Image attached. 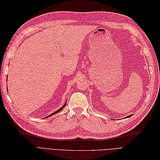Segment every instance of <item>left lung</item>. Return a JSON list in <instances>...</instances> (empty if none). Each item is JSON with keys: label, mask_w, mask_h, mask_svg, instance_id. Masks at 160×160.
I'll return each instance as SVG.
<instances>
[{"label": "left lung", "mask_w": 160, "mask_h": 160, "mask_svg": "<svg viewBox=\"0 0 160 160\" xmlns=\"http://www.w3.org/2000/svg\"><path fill=\"white\" fill-rule=\"evenodd\" d=\"M132 115H128L127 118H129V117H131V116H132Z\"/></svg>", "instance_id": "8db88e82"}]
</instances>
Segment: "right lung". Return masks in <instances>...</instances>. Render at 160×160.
Instances as JSON below:
<instances>
[{"label":"right lung","instance_id":"add662e5","mask_svg":"<svg viewBox=\"0 0 160 160\" xmlns=\"http://www.w3.org/2000/svg\"><path fill=\"white\" fill-rule=\"evenodd\" d=\"M65 105H66V102H65V105H64L63 106H62V108H60V109H59V110H57V111H55V112H54V113H51V115H49V116H47V117H46V118H49V117H50V116H51V115H54V114H55V113H58V112H59V111H61V110L62 109V108H65Z\"/></svg>","mask_w":160,"mask_h":160}]
</instances>
